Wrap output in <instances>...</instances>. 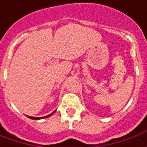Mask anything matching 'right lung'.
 I'll return each instance as SVG.
<instances>
[{"mask_svg":"<svg viewBox=\"0 0 147 147\" xmlns=\"http://www.w3.org/2000/svg\"><path fill=\"white\" fill-rule=\"evenodd\" d=\"M55 113V111L53 112V113H51V114H49V115L46 116V117H30V116H27L29 118H30V119H33V120H39V119H43V118H46V117H50V116H51Z\"/></svg>","mask_w":147,"mask_h":147,"instance_id":"add662e5","label":"right lung"}]
</instances>
